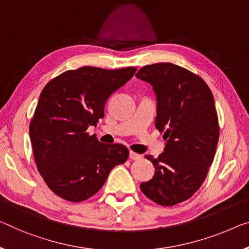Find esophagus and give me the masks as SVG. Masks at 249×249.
<instances>
[{"mask_svg": "<svg viewBox=\"0 0 249 249\" xmlns=\"http://www.w3.org/2000/svg\"><path fill=\"white\" fill-rule=\"evenodd\" d=\"M129 158H131L132 160H140V159L142 158V155L137 154V153H135V152L131 151V152H129Z\"/></svg>", "mask_w": 249, "mask_h": 249, "instance_id": "34e87169", "label": "esophagus"}]
</instances>
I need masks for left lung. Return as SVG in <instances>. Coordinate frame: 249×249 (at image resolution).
<instances>
[{
    "instance_id": "left-lung-1",
    "label": "left lung",
    "mask_w": 249,
    "mask_h": 249,
    "mask_svg": "<svg viewBox=\"0 0 249 249\" xmlns=\"http://www.w3.org/2000/svg\"><path fill=\"white\" fill-rule=\"evenodd\" d=\"M136 77L153 86L155 127L166 140L157 159L145 157L155 172L140 188L158 205H178L201 187L216 154L219 124L213 92L201 77L170 62L144 66Z\"/></svg>"
}]
</instances>
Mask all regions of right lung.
<instances>
[{"label":"right lung","instance_id":"1","mask_svg":"<svg viewBox=\"0 0 249 249\" xmlns=\"http://www.w3.org/2000/svg\"><path fill=\"white\" fill-rule=\"evenodd\" d=\"M135 71V67L86 66L67 70L42 89L30 122V139L38 171L58 196L85 201L101 190L114 166L127 160V147L99 142L87 128L97 125L110 94Z\"/></svg>","mask_w":249,"mask_h":249}]
</instances>
